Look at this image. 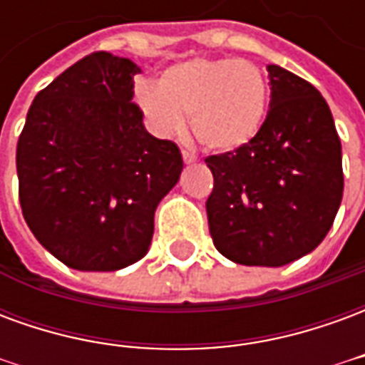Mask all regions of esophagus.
I'll use <instances>...</instances> for the list:
<instances>
[{
    "mask_svg": "<svg viewBox=\"0 0 365 365\" xmlns=\"http://www.w3.org/2000/svg\"><path fill=\"white\" fill-rule=\"evenodd\" d=\"M182 158L185 164H193L195 160H197V156L193 154V152H187V150H182Z\"/></svg>",
    "mask_w": 365,
    "mask_h": 365,
    "instance_id": "34e87169",
    "label": "esophagus"
}]
</instances>
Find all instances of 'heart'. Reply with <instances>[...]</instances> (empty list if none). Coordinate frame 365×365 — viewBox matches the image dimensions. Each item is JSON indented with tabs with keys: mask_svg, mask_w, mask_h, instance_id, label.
<instances>
[{
	"mask_svg": "<svg viewBox=\"0 0 365 365\" xmlns=\"http://www.w3.org/2000/svg\"><path fill=\"white\" fill-rule=\"evenodd\" d=\"M135 101L160 138L190 127L201 146L235 152L260 133L268 111V82L242 58H193L166 68L158 83L138 82Z\"/></svg>",
	"mask_w": 365,
	"mask_h": 365,
	"instance_id": "1",
	"label": "heart"
}]
</instances>
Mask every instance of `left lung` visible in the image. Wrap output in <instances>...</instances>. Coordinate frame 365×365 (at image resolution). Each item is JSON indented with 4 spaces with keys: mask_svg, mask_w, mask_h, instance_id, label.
Here are the masks:
<instances>
[{
    "mask_svg": "<svg viewBox=\"0 0 365 365\" xmlns=\"http://www.w3.org/2000/svg\"><path fill=\"white\" fill-rule=\"evenodd\" d=\"M268 117L252 143L205 158L215 248L242 266L279 268L313 252L344 191L342 146L319 90L269 64Z\"/></svg>",
    "mask_w": 365,
    "mask_h": 365,
    "instance_id": "1",
    "label": "left lung"
}]
</instances>
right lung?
<instances>
[{
    "instance_id": "add662e5",
    "label": "right lung",
    "mask_w": 365,
    "mask_h": 365,
    "mask_svg": "<svg viewBox=\"0 0 365 365\" xmlns=\"http://www.w3.org/2000/svg\"><path fill=\"white\" fill-rule=\"evenodd\" d=\"M133 60L93 52L38 91L17 143L23 217L68 268L115 272L148 252L154 211L183 170L143 125Z\"/></svg>"
}]
</instances>
